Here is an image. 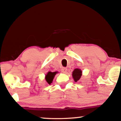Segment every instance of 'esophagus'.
Listing matches in <instances>:
<instances>
[{"label": "esophagus", "mask_w": 121, "mask_h": 121, "mask_svg": "<svg viewBox=\"0 0 121 121\" xmlns=\"http://www.w3.org/2000/svg\"><path fill=\"white\" fill-rule=\"evenodd\" d=\"M61 71H62V72H64V73H66L67 71V68L66 67H62V69H61Z\"/></svg>", "instance_id": "obj_1"}]
</instances>
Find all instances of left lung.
<instances>
[{
  "label": "left lung",
  "instance_id": "8db88e82",
  "mask_svg": "<svg viewBox=\"0 0 121 121\" xmlns=\"http://www.w3.org/2000/svg\"><path fill=\"white\" fill-rule=\"evenodd\" d=\"M82 71L80 69L76 68V69L74 70L73 73H72V76H73V78L75 82H78L79 79H80L81 76L82 75Z\"/></svg>",
  "mask_w": 121,
  "mask_h": 121
}]
</instances>
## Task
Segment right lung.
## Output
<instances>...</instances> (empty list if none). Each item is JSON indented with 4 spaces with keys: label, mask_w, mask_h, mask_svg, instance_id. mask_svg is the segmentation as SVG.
Here are the masks:
<instances>
[{
    "label": "right lung",
    "mask_w": 121,
    "mask_h": 121,
    "mask_svg": "<svg viewBox=\"0 0 121 121\" xmlns=\"http://www.w3.org/2000/svg\"><path fill=\"white\" fill-rule=\"evenodd\" d=\"M56 73V72H49L46 76V80L49 84H50L52 82L54 77Z\"/></svg>",
    "instance_id": "add662e5"
}]
</instances>
